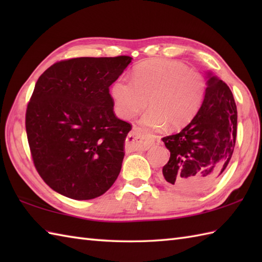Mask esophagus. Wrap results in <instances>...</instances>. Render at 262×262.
<instances>
[{
    "label": "esophagus",
    "mask_w": 262,
    "mask_h": 262,
    "mask_svg": "<svg viewBox=\"0 0 262 262\" xmlns=\"http://www.w3.org/2000/svg\"><path fill=\"white\" fill-rule=\"evenodd\" d=\"M153 140L148 135H146L141 128H134L129 135L126 138V145L140 148L142 151H146L152 146Z\"/></svg>",
    "instance_id": "obj_1"
}]
</instances>
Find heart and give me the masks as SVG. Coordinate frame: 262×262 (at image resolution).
<instances>
[{"mask_svg": "<svg viewBox=\"0 0 262 262\" xmlns=\"http://www.w3.org/2000/svg\"><path fill=\"white\" fill-rule=\"evenodd\" d=\"M206 92L204 76L172 59H149L138 64L133 81L119 77L110 89L116 114L129 120L147 107L141 124L149 129L168 125L178 129L197 114Z\"/></svg>", "mask_w": 262, "mask_h": 262, "instance_id": "1", "label": "heart"}]
</instances>
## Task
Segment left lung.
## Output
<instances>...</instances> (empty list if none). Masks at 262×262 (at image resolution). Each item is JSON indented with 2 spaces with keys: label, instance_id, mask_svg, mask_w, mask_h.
I'll list each match as a JSON object with an SVG mask.
<instances>
[{
  "label": "left lung",
  "instance_id": "8db88e82",
  "mask_svg": "<svg viewBox=\"0 0 262 262\" xmlns=\"http://www.w3.org/2000/svg\"><path fill=\"white\" fill-rule=\"evenodd\" d=\"M203 103L178 134L163 137L170 151L161 180L173 190L192 193L211 186L226 169L234 151L237 111L225 82L207 72Z\"/></svg>",
  "mask_w": 262,
  "mask_h": 262
}]
</instances>
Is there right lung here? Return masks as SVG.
Returning a JSON list of instances; mask_svg holds the SVG:
<instances>
[{
    "mask_svg": "<svg viewBox=\"0 0 262 262\" xmlns=\"http://www.w3.org/2000/svg\"><path fill=\"white\" fill-rule=\"evenodd\" d=\"M132 59L62 60L36 83L26 113L28 142L38 173L65 197L97 198L118 178L132 126L116 117L109 86Z\"/></svg>",
    "mask_w": 262,
    "mask_h": 262,
    "instance_id": "obj_1",
    "label": "right lung"
}]
</instances>
